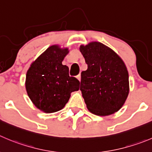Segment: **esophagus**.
<instances>
[{
	"mask_svg": "<svg viewBox=\"0 0 152 152\" xmlns=\"http://www.w3.org/2000/svg\"><path fill=\"white\" fill-rule=\"evenodd\" d=\"M76 78H77V79H78V80H79V82H80V81H81V75H80V74H79V75H78V76H76Z\"/></svg>",
	"mask_w": 152,
	"mask_h": 152,
	"instance_id": "34e87169",
	"label": "esophagus"
}]
</instances>
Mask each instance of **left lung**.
<instances>
[{
	"instance_id": "obj_1",
	"label": "left lung",
	"mask_w": 152,
	"mask_h": 152,
	"mask_svg": "<svg viewBox=\"0 0 152 152\" xmlns=\"http://www.w3.org/2000/svg\"><path fill=\"white\" fill-rule=\"evenodd\" d=\"M88 64L81 73L80 91L87 108L98 116H108L124 104L129 93V72L114 51L97 42L81 45Z\"/></svg>"
}]
</instances>
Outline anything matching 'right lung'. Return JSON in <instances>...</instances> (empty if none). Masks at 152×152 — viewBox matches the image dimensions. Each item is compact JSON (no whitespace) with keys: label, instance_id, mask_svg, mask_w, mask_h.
<instances>
[{"label":"right lung","instance_id":"right-lung-1","mask_svg":"<svg viewBox=\"0 0 152 152\" xmlns=\"http://www.w3.org/2000/svg\"><path fill=\"white\" fill-rule=\"evenodd\" d=\"M68 53V48L50 46L31 64L26 72L25 87L28 96L37 108L45 113L61 110L70 94L79 89V81L70 77L68 67L62 64Z\"/></svg>","mask_w":152,"mask_h":152}]
</instances>
